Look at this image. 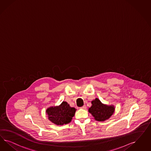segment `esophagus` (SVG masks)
<instances>
[{"label":"esophagus","instance_id":"esophagus-1","mask_svg":"<svg viewBox=\"0 0 151 151\" xmlns=\"http://www.w3.org/2000/svg\"><path fill=\"white\" fill-rule=\"evenodd\" d=\"M81 109H86V105H83L82 107L80 108Z\"/></svg>","mask_w":151,"mask_h":151}]
</instances>
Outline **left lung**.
Instances as JSON below:
<instances>
[{"mask_svg": "<svg viewBox=\"0 0 151 151\" xmlns=\"http://www.w3.org/2000/svg\"><path fill=\"white\" fill-rule=\"evenodd\" d=\"M91 103L92 106L88 109V111L93 115L95 119L99 122L109 119L114 111L113 106L102 104L98 98L92 101Z\"/></svg>", "mask_w": 151, "mask_h": 151, "instance_id": "8db88e82", "label": "left lung"}]
</instances>
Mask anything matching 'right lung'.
<instances>
[{"label":"right lung","instance_id":"1","mask_svg":"<svg viewBox=\"0 0 151 151\" xmlns=\"http://www.w3.org/2000/svg\"><path fill=\"white\" fill-rule=\"evenodd\" d=\"M75 108L70 106L66 101L56 107H51L47 109L46 113L48 119L52 123L57 125L69 123L76 112Z\"/></svg>","mask_w":151,"mask_h":151}]
</instances>
